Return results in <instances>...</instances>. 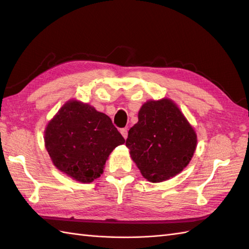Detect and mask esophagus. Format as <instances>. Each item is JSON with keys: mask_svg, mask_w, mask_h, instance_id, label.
<instances>
[{"mask_svg": "<svg viewBox=\"0 0 249 249\" xmlns=\"http://www.w3.org/2000/svg\"><path fill=\"white\" fill-rule=\"evenodd\" d=\"M120 131H121V134H122V136H123L125 139H126V138H127V136H128V129H127V128H122V129H121Z\"/></svg>", "mask_w": 249, "mask_h": 249, "instance_id": "obj_1", "label": "esophagus"}]
</instances>
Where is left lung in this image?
Here are the masks:
<instances>
[{
  "label": "left lung",
  "instance_id": "obj_1",
  "mask_svg": "<svg viewBox=\"0 0 249 249\" xmlns=\"http://www.w3.org/2000/svg\"><path fill=\"white\" fill-rule=\"evenodd\" d=\"M197 145V136L170 99L149 100L128 131L126 146L147 181H166L186 167Z\"/></svg>",
  "mask_w": 249,
  "mask_h": 249
}]
</instances>
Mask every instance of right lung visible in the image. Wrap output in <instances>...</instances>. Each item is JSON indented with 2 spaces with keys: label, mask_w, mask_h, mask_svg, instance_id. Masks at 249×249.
I'll return each instance as SVG.
<instances>
[{
  "label": "right lung",
  "mask_w": 249,
  "mask_h": 249,
  "mask_svg": "<svg viewBox=\"0 0 249 249\" xmlns=\"http://www.w3.org/2000/svg\"><path fill=\"white\" fill-rule=\"evenodd\" d=\"M124 142L108 115L77 100L63 106L45 131L54 166L82 183L99 178L110 153Z\"/></svg>",
  "instance_id": "1"
}]
</instances>
